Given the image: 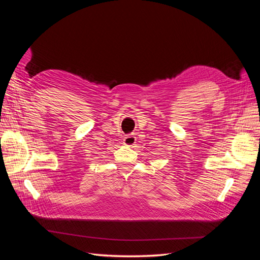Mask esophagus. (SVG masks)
Listing matches in <instances>:
<instances>
[{
	"label": "esophagus",
	"instance_id": "esophagus-1",
	"mask_svg": "<svg viewBox=\"0 0 260 260\" xmlns=\"http://www.w3.org/2000/svg\"><path fill=\"white\" fill-rule=\"evenodd\" d=\"M137 138L135 137V135H129L127 137H124L123 139V144L127 145V146H132L133 144L136 143Z\"/></svg>",
	"mask_w": 260,
	"mask_h": 260
}]
</instances>
